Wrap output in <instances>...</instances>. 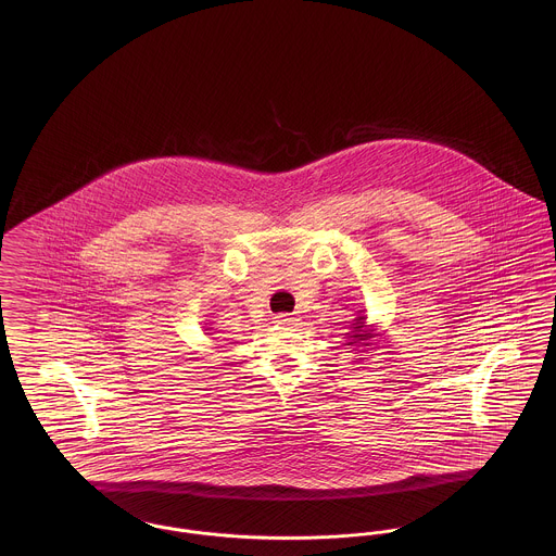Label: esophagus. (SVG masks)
Listing matches in <instances>:
<instances>
[{
	"instance_id": "1",
	"label": "esophagus",
	"mask_w": 556,
	"mask_h": 556,
	"mask_svg": "<svg viewBox=\"0 0 556 556\" xmlns=\"http://www.w3.org/2000/svg\"><path fill=\"white\" fill-rule=\"evenodd\" d=\"M273 323H275V325H281V327H288V325H295V323H298V318L291 317V315H286V313H281V315H275Z\"/></svg>"
}]
</instances>
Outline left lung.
<instances>
[{
  "mask_svg": "<svg viewBox=\"0 0 556 556\" xmlns=\"http://www.w3.org/2000/svg\"><path fill=\"white\" fill-rule=\"evenodd\" d=\"M356 323H352L354 327H352V331L348 333V338H350V342L345 345L358 344V342H365V340H369L372 338V333H367L365 331V317H356L354 318ZM363 345H369L367 342Z\"/></svg>",
  "mask_w": 556,
  "mask_h": 556,
  "instance_id": "left-lung-1",
  "label": "left lung"
}]
</instances>
